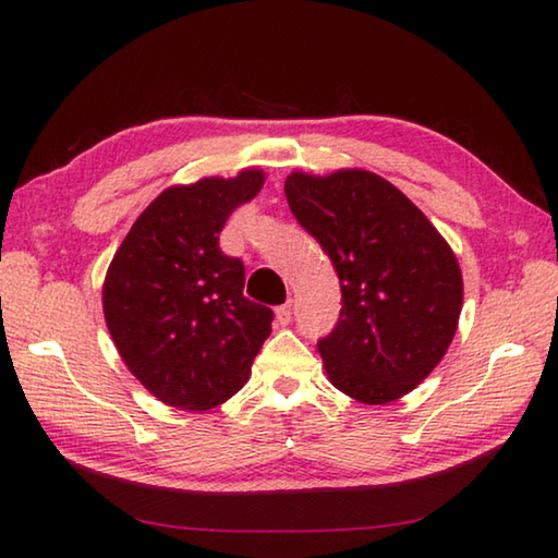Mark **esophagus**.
<instances>
[{
    "mask_svg": "<svg viewBox=\"0 0 558 558\" xmlns=\"http://www.w3.org/2000/svg\"><path fill=\"white\" fill-rule=\"evenodd\" d=\"M290 319H292V305H290V302H286V305L276 307V323H278L280 327L290 325Z\"/></svg>",
    "mask_w": 558,
    "mask_h": 558,
    "instance_id": "esophagus-1",
    "label": "esophagus"
}]
</instances>
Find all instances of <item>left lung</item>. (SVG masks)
<instances>
[{"label":"left lung","instance_id":"1","mask_svg":"<svg viewBox=\"0 0 558 558\" xmlns=\"http://www.w3.org/2000/svg\"><path fill=\"white\" fill-rule=\"evenodd\" d=\"M286 196L342 288L337 325L317 342L329 381L362 403L401 399L436 369L456 337V253L409 196L364 169L292 172Z\"/></svg>","mask_w":558,"mask_h":558}]
</instances>
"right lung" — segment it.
Masks as SVG:
<instances>
[{
    "label": "right lung",
    "mask_w": 558,
    "mask_h": 558,
    "mask_svg": "<svg viewBox=\"0 0 558 558\" xmlns=\"http://www.w3.org/2000/svg\"><path fill=\"white\" fill-rule=\"evenodd\" d=\"M266 174L169 186L132 223L102 286V313L122 362L159 401L209 411L248 381L272 310L243 295L245 268L219 248L235 206Z\"/></svg>",
    "instance_id": "obj_1"
}]
</instances>
